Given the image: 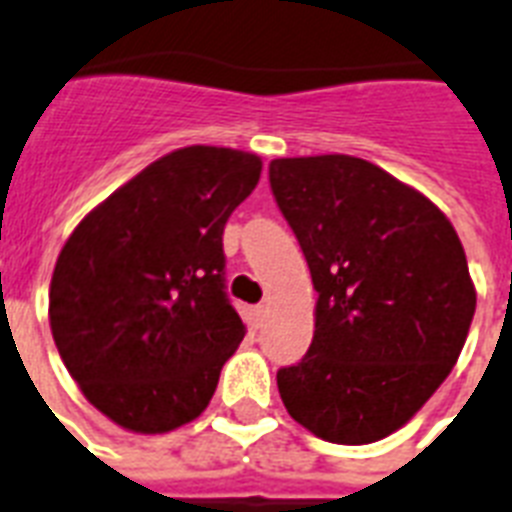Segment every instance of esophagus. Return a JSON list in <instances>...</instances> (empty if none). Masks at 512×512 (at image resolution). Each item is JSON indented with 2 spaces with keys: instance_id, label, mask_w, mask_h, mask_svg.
<instances>
[{
  "instance_id": "obj_1",
  "label": "esophagus",
  "mask_w": 512,
  "mask_h": 512,
  "mask_svg": "<svg viewBox=\"0 0 512 512\" xmlns=\"http://www.w3.org/2000/svg\"><path fill=\"white\" fill-rule=\"evenodd\" d=\"M264 314H267L264 304L253 306V309H251V327H253V330H259L261 322H264Z\"/></svg>"
}]
</instances>
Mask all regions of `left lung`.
<instances>
[{
  "instance_id": "8db88e82",
  "label": "left lung",
  "mask_w": 512,
  "mask_h": 512,
  "mask_svg": "<svg viewBox=\"0 0 512 512\" xmlns=\"http://www.w3.org/2000/svg\"><path fill=\"white\" fill-rule=\"evenodd\" d=\"M269 187L317 290L312 346L277 370L290 418L333 444L402 428L455 367L476 290L449 219L354 155L277 158Z\"/></svg>"
}]
</instances>
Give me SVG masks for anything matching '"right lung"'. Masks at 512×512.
<instances>
[{"label":"right lung","mask_w":512,"mask_h":512,"mask_svg":"<svg viewBox=\"0 0 512 512\" xmlns=\"http://www.w3.org/2000/svg\"><path fill=\"white\" fill-rule=\"evenodd\" d=\"M261 161L182 147L73 230L49 285L52 338L89 402L121 428L166 433L206 410L245 327L227 296L224 224Z\"/></svg>","instance_id":"obj_1"}]
</instances>
